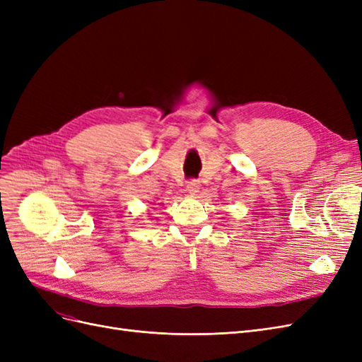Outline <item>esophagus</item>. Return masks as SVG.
Wrapping results in <instances>:
<instances>
[{
  "mask_svg": "<svg viewBox=\"0 0 362 362\" xmlns=\"http://www.w3.org/2000/svg\"><path fill=\"white\" fill-rule=\"evenodd\" d=\"M199 189H201V182H199L198 180H190V181L187 182V192H189V193L196 194V193L199 192Z\"/></svg>",
  "mask_w": 362,
  "mask_h": 362,
  "instance_id": "esophagus-1",
  "label": "esophagus"
}]
</instances>
